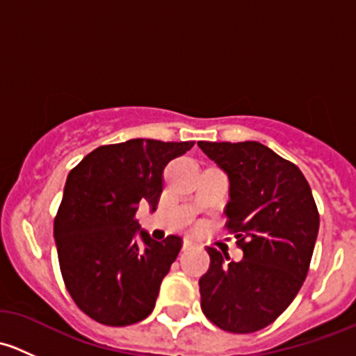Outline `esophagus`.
I'll list each match as a JSON object with an SVG mask.
<instances>
[{
  "mask_svg": "<svg viewBox=\"0 0 356 356\" xmlns=\"http://www.w3.org/2000/svg\"><path fill=\"white\" fill-rule=\"evenodd\" d=\"M193 246H195V243L191 239H184V243H182V250H191Z\"/></svg>",
  "mask_w": 356,
  "mask_h": 356,
  "instance_id": "34e87169",
  "label": "esophagus"
}]
</instances>
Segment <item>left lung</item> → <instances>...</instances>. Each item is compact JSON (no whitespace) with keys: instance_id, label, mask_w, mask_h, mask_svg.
Listing matches in <instances>:
<instances>
[{"instance_id":"1","label":"left lung","mask_w":356,"mask_h":356,"mask_svg":"<svg viewBox=\"0 0 356 356\" xmlns=\"http://www.w3.org/2000/svg\"><path fill=\"white\" fill-rule=\"evenodd\" d=\"M198 146L229 177L227 227L243 260L207 248L210 268L200 279L201 310L234 334L260 331L296 298L318 234V211L300 168L257 141Z\"/></svg>"}]
</instances>
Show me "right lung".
I'll return each instance as SVG.
<instances>
[{
    "instance_id": "add662e5",
    "label": "right lung",
    "mask_w": 356,
    "mask_h": 356,
    "mask_svg": "<svg viewBox=\"0 0 356 356\" xmlns=\"http://www.w3.org/2000/svg\"><path fill=\"white\" fill-rule=\"evenodd\" d=\"M193 146L129 139L99 146L68 174L55 243L67 291L92 321L122 327L155 308L182 239L155 241L134 217L139 203L156 210L165 167Z\"/></svg>"
}]
</instances>
